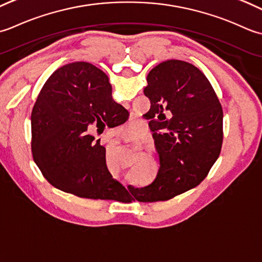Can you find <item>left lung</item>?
<instances>
[{"label": "left lung", "instance_id": "obj_1", "mask_svg": "<svg viewBox=\"0 0 262 262\" xmlns=\"http://www.w3.org/2000/svg\"><path fill=\"white\" fill-rule=\"evenodd\" d=\"M149 122L159 156L151 184L135 188L140 202L166 201L199 185L221 154L223 108L209 80L180 60L159 63L147 76Z\"/></svg>", "mask_w": 262, "mask_h": 262}]
</instances>
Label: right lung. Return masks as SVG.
Listing matches in <instances>:
<instances>
[{"mask_svg":"<svg viewBox=\"0 0 262 262\" xmlns=\"http://www.w3.org/2000/svg\"><path fill=\"white\" fill-rule=\"evenodd\" d=\"M129 119L112 98L108 77L87 62L67 64L47 79L31 112V151L42 176L56 189L94 200L131 199L106 166V150L90 135Z\"/></svg>","mask_w":262,"mask_h":262,"instance_id":"add662e5","label":"right lung"}]
</instances>
